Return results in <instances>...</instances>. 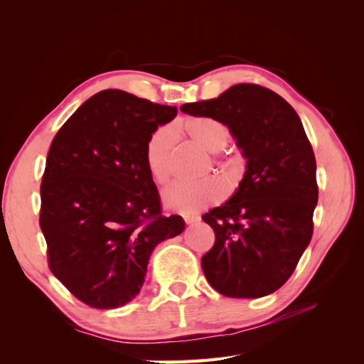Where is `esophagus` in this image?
I'll use <instances>...</instances> for the list:
<instances>
[{"label": "esophagus", "instance_id": "obj_1", "mask_svg": "<svg viewBox=\"0 0 364 364\" xmlns=\"http://www.w3.org/2000/svg\"><path fill=\"white\" fill-rule=\"evenodd\" d=\"M183 220H185L186 225H193L196 222H199L200 217L199 215H183Z\"/></svg>", "mask_w": 364, "mask_h": 364}]
</instances>
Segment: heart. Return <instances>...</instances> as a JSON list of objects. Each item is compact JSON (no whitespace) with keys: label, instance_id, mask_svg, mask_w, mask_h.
<instances>
[{"label":"heart","instance_id":"b5f03b06","mask_svg":"<svg viewBox=\"0 0 364 364\" xmlns=\"http://www.w3.org/2000/svg\"><path fill=\"white\" fill-rule=\"evenodd\" d=\"M179 130L188 135L196 144L209 153L222 151L229 142V129L222 121L211 117H194L179 124ZM174 132L170 126H159L149 135L144 146V162L150 178L156 183H165L171 173V151ZM229 176H237L238 167L230 159L214 161ZM226 196L225 182L217 176H208L199 181L174 182L162 193L164 203L173 211L191 214L217 203Z\"/></svg>","mask_w":364,"mask_h":364}]
</instances>
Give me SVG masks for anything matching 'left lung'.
<instances>
[{
	"mask_svg": "<svg viewBox=\"0 0 364 364\" xmlns=\"http://www.w3.org/2000/svg\"><path fill=\"white\" fill-rule=\"evenodd\" d=\"M181 111L229 127L246 173L237 191L202 218L215 243L202 257L208 282L229 297H262L287 282L313 235L316 158L299 115L281 95L240 83Z\"/></svg>",
	"mask_w": 364,
	"mask_h": 364,
	"instance_id": "1",
	"label": "left lung"
}]
</instances>
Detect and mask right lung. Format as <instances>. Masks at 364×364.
<instances>
[{"mask_svg": "<svg viewBox=\"0 0 364 364\" xmlns=\"http://www.w3.org/2000/svg\"><path fill=\"white\" fill-rule=\"evenodd\" d=\"M178 114L119 90L92 95L54 136L41 183L39 225L48 266L79 301L98 310L139 293L153 249L185 229L164 217L144 146Z\"/></svg>", "mask_w": 364, "mask_h": 364, "instance_id": "right-lung-1", "label": "right lung"}]
</instances>
